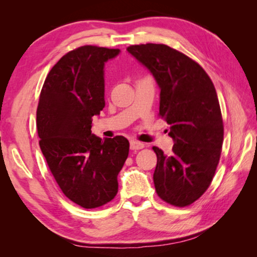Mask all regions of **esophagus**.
I'll use <instances>...</instances> for the list:
<instances>
[{
  "label": "esophagus",
  "instance_id": "1",
  "mask_svg": "<svg viewBox=\"0 0 257 257\" xmlns=\"http://www.w3.org/2000/svg\"><path fill=\"white\" fill-rule=\"evenodd\" d=\"M145 145L143 144V143H139L136 141H132L130 142V150L132 151H138V150H142L144 149Z\"/></svg>",
  "mask_w": 257,
  "mask_h": 257
}]
</instances>
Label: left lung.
<instances>
[{
	"label": "left lung",
	"mask_w": 257,
	"mask_h": 257,
	"mask_svg": "<svg viewBox=\"0 0 257 257\" xmlns=\"http://www.w3.org/2000/svg\"><path fill=\"white\" fill-rule=\"evenodd\" d=\"M127 51L158 82L160 115L175 142L170 155L153 147L156 193L171 205H190L211 185L222 149L223 121L214 85L197 62L168 45L149 43Z\"/></svg>",
	"instance_id": "obj_1"
}]
</instances>
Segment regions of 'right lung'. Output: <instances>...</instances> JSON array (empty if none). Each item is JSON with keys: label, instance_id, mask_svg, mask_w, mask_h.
<instances>
[{"label": "right lung", "instance_id": "add662e5", "mask_svg": "<svg viewBox=\"0 0 257 257\" xmlns=\"http://www.w3.org/2000/svg\"><path fill=\"white\" fill-rule=\"evenodd\" d=\"M118 49L85 45L63 55L43 85L36 113L40 146L62 193L84 208L104 205L118 193L129 154L123 136L103 141L92 118L105 106L104 64Z\"/></svg>", "mask_w": 257, "mask_h": 257}]
</instances>
